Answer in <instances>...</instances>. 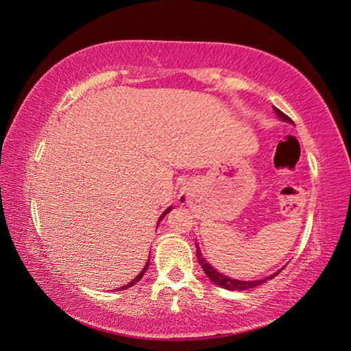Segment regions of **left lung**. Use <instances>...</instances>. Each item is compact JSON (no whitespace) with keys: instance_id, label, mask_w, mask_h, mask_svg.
Returning <instances> with one entry per match:
<instances>
[{"instance_id":"1","label":"left lung","mask_w":351,"mask_h":351,"mask_svg":"<svg viewBox=\"0 0 351 351\" xmlns=\"http://www.w3.org/2000/svg\"><path fill=\"white\" fill-rule=\"evenodd\" d=\"M274 111H275V114H277V115L280 117V119H281L282 121L293 123V120L290 119V117L285 115V114H284L282 111H280L277 107H274ZM196 254H197V261H199V263H200L202 269L205 271V274L208 275L209 280H210L212 282H215V284L221 285L222 289L232 290V291H234V290H236V291H240V290L253 289V287L261 285V284H263V282H267L268 280H271V278H274V277H277L278 272H281V271H278V272H275L274 275H271V277L263 278V280H258V281H239V280H232V278H230V277H226V275H222V274H219L217 269L212 268L210 265L205 261V258L202 256V253H200V249H199L197 244H196Z\"/></svg>"}]
</instances>
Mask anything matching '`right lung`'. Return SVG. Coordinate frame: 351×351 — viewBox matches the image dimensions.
Wrapping results in <instances>:
<instances>
[{"label":"right lung","mask_w":351,"mask_h":351,"mask_svg":"<svg viewBox=\"0 0 351 351\" xmlns=\"http://www.w3.org/2000/svg\"><path fill=\"white\" fill-rule=\"evenodd\" d=\"M171 209H173V208H171V206H169L168 209H165V210L162 212V214H161V217H159V219H158V224H159V221H161V219H162V218H164V217H165V215L168 214V212H169V210H171ZM147 267H149V259H147V262H146V265H145V268H143V269L141 271V274H139V275H137V277H136V278H134V280H133L132 282H129V284H125V285L120 287V290H125V289H129V287L134 285L136 282H139V281H141V278H142V277H143V275H145V272L147 271Z\"/></svg>","instance_id":"obj_1"}]
</instances>
